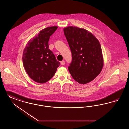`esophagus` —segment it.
Masks as SVG:
<instances>
[{"label":"esophagus","instance_id":"1","mask_svg":"<svg viewBox=\"0 0 129 129\" xmlns=\"http://www.w3.org/2000/svg\"><path fill=\"white\" fill-rule=\"evenodd\" d=\"M65 64V62L64 61H62L61 62V65H64Z\"/></svg>","mask_w":129,"mask_h":129}]
</instances>
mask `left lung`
I'll list each match as a JSON object with an SVG mask.
<instances>
[{"label": "left lung", "mask_w": 129, "mask_h": 129, "mask_svg": "<svg viewBox=\"0 0 129 129\" xmlns=\"http://www.w3.org/2000/svg\"><path fill=\"white\" fill-rule=\"evenodd\" d=\"M64 32L72 54V60L68 67L71 75L80 84L91 82L103 68L99 42L91 33L77 27H67Z\"/></svg>", "instance_id": "8db88e82"}]
</instances>
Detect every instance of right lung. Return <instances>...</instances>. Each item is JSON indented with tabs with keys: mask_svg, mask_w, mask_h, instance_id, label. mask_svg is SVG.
<instances>
[{
	"mask_svg": "<svg viewBox=\"0 0 129 129\" xmlns=\"http://www.w3.org/2000/svg\"><path fill=\"white\" fill-rule=\"evenodd\" d=\"M57 29V26H53L42 30L29 41L23 51L25 70L36 83H43L50 80L60 64L48 46L50 37Z\"/></svg>",
	"mask_w": 129,
	"mask_h": 129,
	"instance_id": "1",
	"label": "right lung"
}]
</instances>
